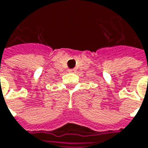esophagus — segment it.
<instances>
[{
	"mask_svg": "<svg viewBox=\"0 0 148 148\" xmlns=\"http://www.w3.org/2000/svg\"><path fill=\"white\" fill-rule=\"evenodd\" d=\"M69 71L70 73H75V71H76V70H75V69H69Z\"/></svg>",
	"mask_w": 148,
	"mask_h": 148,
	"instance_id": "1",
	"label": "esophagus"
}]
</instances>
